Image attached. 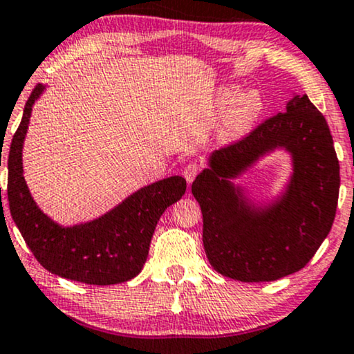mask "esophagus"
<instances>
[{"instance_id": "1", "label": "esophagus", "mask_w": 354, "mask_h": 354, "mask_svg": "<svg viewBox=\"0 0 354 354\" xmlns=\"http://www.w3.org/2000/svg\"><path fill=\"white\" fill-rule=\"evenodd\" d=\"M200 171H201L200 165H198L196 161H189V163H186L185 168H183V176L186 178V181L188 183H193L194 178L200 174Z\"/></svg>"}]
</instances>
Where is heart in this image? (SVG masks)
Segmentation results:
<instances>
[{"label": "heart", "mask_w": 354, "mask_h": 354, "mask_svg": "<svg viewBox=\"0 0 354 354\" xmlns=\"http://www.w3.org/2000/svg\"><path fill=\"white\" fill-rule=\"evenodd\" d=\"M230 96V89L219 93V104H226L219 124V136L225 141L245 136L263 111V100L254 89L236 93L231 100Z\"/></svg>", "instance_id": "1"}]
</instances>
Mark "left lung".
Wrapping results in <instances>:
<instances>
[{"instance_id": "8db88e82", "label": "left lung", "mask_w": 354, "mask_h": 354, "mask_svg": "<svg viewBox=\"0 0 354 354\" xmlns=\"http://www.w3.org/2000/svg\"><path fill=\"white\" fill-rule=\"evenodd\" d=\"M276 145L294 153L295 174L281 202L259 215L234 194L236 176ZM191 191L203 213L211 266L245 283L274 281L310 263L330 233L339 194V163L326 120L306 95L211 156Z\"/></svg>"}]
</instances>
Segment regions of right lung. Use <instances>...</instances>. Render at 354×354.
Here are the masks:
<instances>
[{
    "mask_svg": "<svg viewBox=\"0 0 354 354\" xmlns=\"http://www.w3.org/2000/svg\"><path fill=\"white\" fill-rule=\"evenodd\" d=\"M43 89L38 84L31 91L10 146L8 201L11 216L31 253L50 273L100 286L128 281L140 273L148 258L158 219L185 194V178L171 176L153 183L100 219L61 228L38 209L23 178L24 135L31 108Z\"/></svg>",
    "mask_w": 354,
    "mask_h": 354,
    "instance_id": "obj_1",
    "label": "right lung"
}]
</instances>
